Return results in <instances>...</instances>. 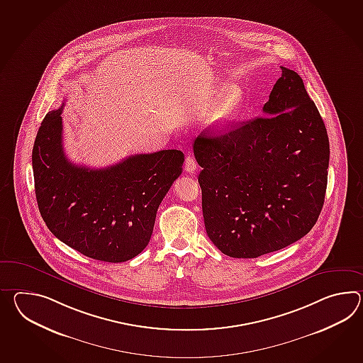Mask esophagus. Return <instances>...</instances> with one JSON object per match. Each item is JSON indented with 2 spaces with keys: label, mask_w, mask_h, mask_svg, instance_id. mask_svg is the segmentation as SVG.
<instances>
[{
  "label": "esophagus",
  "mask_w": 363,
  "mask_h": 363,
  "mask_svg": "<svg viewBox=\"0 0 363 363\" xmlns=\"http://www.w3.org/2000/svg\"><path fill=\"white\" fill-rule=\"evenodd\" d=\"M196 162L193 156H187L185 160V170L187 173H194L196 170Z\"/></svg>",
  "instance_id": "obj_1"
}]
</instances>
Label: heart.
Masks as SVG:
<instances>
[{
	"mask_svg": "<svg viewBox=\"0 0 363 363\" xmlns=\"http://www.w3.org/2000/svg\"><path fill=\"white\" fill-rule=\"evenodd\" d=\"M245 108V95L238 87L223 89L211 106L207 123L211 129L221 130L235 121Z\"/></svg>",
	"mask_w": 363,
	"mask_h": 363,
	"instance_id": "obj_1",
	"label": "heart"
}]
</instances>
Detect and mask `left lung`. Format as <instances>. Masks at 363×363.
Returning a JSON list of instances; mask_svg holds the SVG:
<instances>
[{
	"label": "left lung",
	"instance_id": "obj_1",
	"mask_svg": "<svg viewBox=\"0 0 363 363\" xmlns=\"http://www.w3.org/2000/svg\"><path fill=\"white\" fill-rule=\"evenodd\" d=\"M263 114L194 142L206 230L232 258L298 241L324 204L330 140L298 74L281 66Z\"/></svg>",
	"mask_w": 363,
	"mask_h": 363
}]
</instances>
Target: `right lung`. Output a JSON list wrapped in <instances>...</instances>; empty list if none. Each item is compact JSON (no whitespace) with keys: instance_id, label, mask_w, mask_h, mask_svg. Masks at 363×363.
<instances>
[{"instance_id":"right-lung-1","label":"right lung","mask_w":363,"mask_h":363,"mask_svg":"<svg viewBox=\"0 0 363 363\" xmlns=\"http://www.w3.org/2000/svg\"><path fill=\"white\" fill-rule=\"evenodd\" d=\"M62 108L45 116L33 145L41 218L60 241L89 258L130 260L148 245L157 208L182 173L185 156L162 150L101 169L75 165L62 145Z\"/></svg>"}]
</instances>
